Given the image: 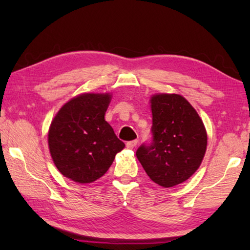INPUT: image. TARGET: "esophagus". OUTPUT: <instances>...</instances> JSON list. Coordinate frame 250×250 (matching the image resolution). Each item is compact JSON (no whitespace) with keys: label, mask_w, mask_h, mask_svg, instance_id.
I'll return each instance as SVG.
<instances>
[{"label":"esophagus","mask_w":250,"mask_h":250,"mask_svg":"<svg viewBox=\"0 0 250 250\" xmlns=\"http://www.w3.org/2000/svg\"><path fill=\"white\" fill-rule=\"evenodd\" d=\"M137 145H138V140H132V141L126 142V147H128V149H133Z\"/></svg>","instance_id":"34e87169"}]
</instances>
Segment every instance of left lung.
<instances>
[{
	"label": "left lung",
	"instance_id": "obj_1",
	"mask_svg": "<svg viewBox=\"0 0 250 250\" xmlns=\"http://www.w3.org/2000/svg\"><path fill=\"white\" fill-rule=\"evenodd\" d=\"M152 140L142 143L137 158L154 183L172 188L191 177L204 158L207 134L200 116L180 95L151 98Z\"/></svg>",
	"mask_w": 250,
	"mask_h": 250
}]
</instances>
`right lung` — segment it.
<instances>
[{
    "label": "right lung",
    "mask_w": 250,
    "mask_h": 250,
    "mask_svg": "<svg viewBox=\"0 0 250 250\" xmlns=\"http://www.w3.org/2000/svg\"><path fill=\"white\" fill-rule=\"evenodd\" d=\"M110 95L83 94L62 105L50 125L48 146L55 166L77 183L103 176L125 147L104 120Z\"/></svg>",
    "instance_id": "add662e5"
}]
</instances>
